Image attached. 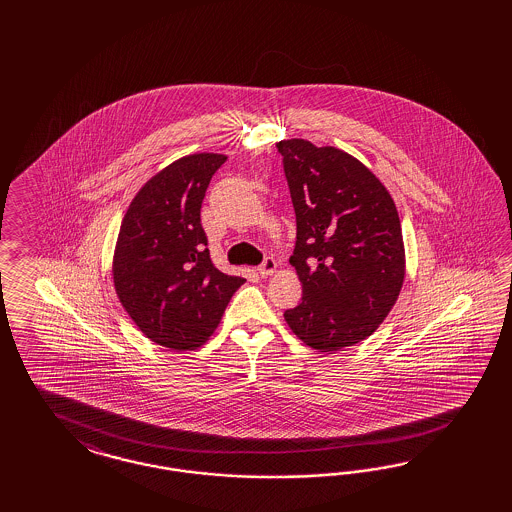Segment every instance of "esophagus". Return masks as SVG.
I'll list each match as a JSON object with an SVG mask.
<instances>
[{"instance_id":"esophagus-1","label":"esophagus","mask_w":512,"mask_h":512,"mask_svg":"<svg viewBox=\"0 0 512 512\" xmlns=\"http://www.w3.org/2000/svg\"><path fill=\"white\" fill-rule=\"evenodd\" d=\"M276 268H278V263H276V259L274 257H266L264 259L263 264L257 268V272L266 278V276H272L274 272H276Z\"/></svg>"}]
</instances>
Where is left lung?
Here are the masks:
<instances>
[{"label":"left lung","instance_id":"left-lung-1","mask_svg":"<svg viewBox=\"0 0 512 512\" xmlns=\"http://www.w3.org/2000/svg\"><path fill=\"white\" fill-rule=\"evenodd\" d=\"M276 146L296 214L289 263L302 283V302L283 317L311 349L340 351L372 336L402 291L398 210L357 157L304 139Z\"/></svg>","mask_w":512,"mask_h":512}]
</instances>
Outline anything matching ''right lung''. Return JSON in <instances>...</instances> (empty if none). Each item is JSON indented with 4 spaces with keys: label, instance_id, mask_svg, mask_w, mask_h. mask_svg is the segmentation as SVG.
<instances>
[{
    "label": "right lung",
    "instance_id": "1",
    "mask_svg": "<svg viewBox=\"0 0 512 512\" xmlns=\"http://www.w3.org/2000/svg\"><path fill=\"white\" fill-rule=\"evenodd\" d=\"M223 154L186 155L157 172L129 204L112 261L114 289L150 340L201 347L246 281L219 272L201 225L202 199Z\"/></svg>",
    "mask_w": 512,
    "mask_h": 512
}]
</instances>
